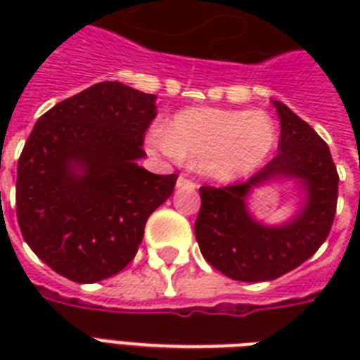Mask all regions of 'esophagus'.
<instances>
[{"mask_svg": "<svg viewBox=\"0 0 360 360\" xmlns=\"http://www.w3.org/2000/svg\"><path fill=\"white\" fill-rule=\"evenodd\" d=\"M177 188H181V191H194L196 183L188 179V177H185V175H181L179 179H177Z\"/></svg>", "mask_w": 360, "mask_h": 360, "instance_id": "obj_1", "label": "esophagus"}]
</instances>
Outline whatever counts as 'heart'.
Segmentation results:
<instances>
[{
  "instance_id": "heart-1",
  "label": "heart",
  "mask_w": 360,
  "mask_h": 360,
  "mask_svg": "<svg viewBox=\"0 0 360 360\" xmlns=\"http://www.w3.org/2000/svg\"><path fill=\"white\" fill-rule=\"evenodd\" d=\"M276 146V127L263 112L186 108L168 130L153 129L149 147L172 160L198 162L211 179L233 181L254 174Z\"/></svg>"
}]
</instances>
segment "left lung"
Returning <instances> with one entry per match:
<instances>
[{
    "label": "left lung",
    "mask_w": 360,
    "mask_h": 360,
    "mask_svg": "<svg viewBox=\"0 0 360 360\" xmlns=\"http://www.w3.org/2000/svg\"><path fill=\"white\" fill-rule=\"evenodd\" d=\"M273 104L280 117L278 155L245 183L200 188L194 231L202 256L240 282H267L299 267L323 245L336 213L338 174L329 146L285 104ZM276 179L295 180L303 203L293 219L267 226L251 217L245 200L254 188Z\"/></svg>",
    "instance_id": "left-lung-1"
}]
</instances>
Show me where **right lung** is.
I'll list each match as a JSON object with an SVG mask.
<instances>
[{
    "label": "right lung",
    "instance_id": "right-lung-1",
    "mask_svg": "<svg viewBox=\"0 0 360 360\" xmlns=\"http://www.w3.org/2000/svg\"><path fill=\"white\" fill-rule=\"evenodd\" d=\"M157 95L101 82L39 117L18 160L16 217L30 248L78 284L123 271L177 175L141 168Z\"/></svg>",
    "mask_w": 360,
    "mask_h": 360
}]
</instances>
